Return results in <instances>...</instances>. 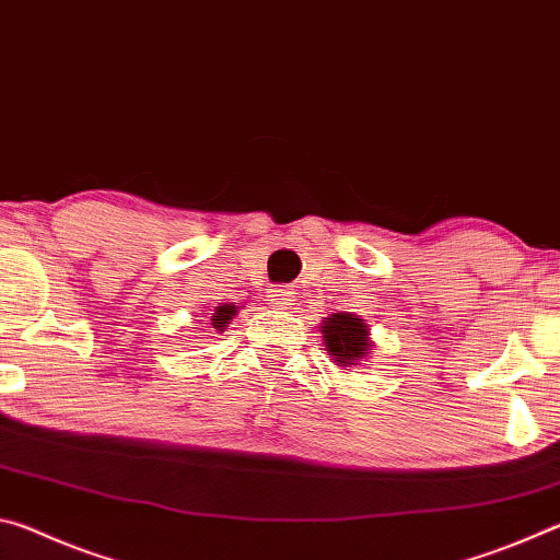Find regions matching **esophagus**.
Listing matches in <instances>:
<instances>
[{
  "mask_svg": "<svg viewBox=\"0 0 560 560\" xmlns=\"http://www.w3.org/2000/svg\"><path fill=\"white\" fill-rule=\"evenodd\" d=\"M269 301H271V306H277V308H289V306H293V291H289V289H273L271 293H269Z\"/></svg>",
  "mask_w": 560,
  "mask_h": 560,
  "instance_id": "obj_1",
  "label": "esophagus"
}]
</instances>
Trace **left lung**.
<instances>
[{"label": "left lung", "mask_w": 560, "mask_h": 560, "mask_svg": "<svg viewBox=\"0 0 560 560\" xmlns=\"http://www.w3.org/2000/svg\"><path fill=\"white\" fill-rule=\"evenodd\" d=\"M320 334H324L330 360L340 368L358 365L371 350V328L363 324V318L346 314V311L330 314L320 326Z\"/></svg>", "instance_id": "obj_1"}]
</instances>
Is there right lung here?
I'll return each mask as SVG.
<instances>
[{
    "mask_svg": "<svg viewBox=\"0 0 560 560\" xmlns=\"http://www.w3.org/2000/svg\"><path fill=\"white\" fill-rule=\"evenodd\" d=\"M234 314H236V306H230V303H224V306H217V311L212 314V326L217 330H222L226 324H230Z\"/></svg>",
    "mask_w": 560,
    "mask_h": 560,
    "instance_id": "right-lung-1",
    "label": "right lung"
}]
</instances>
